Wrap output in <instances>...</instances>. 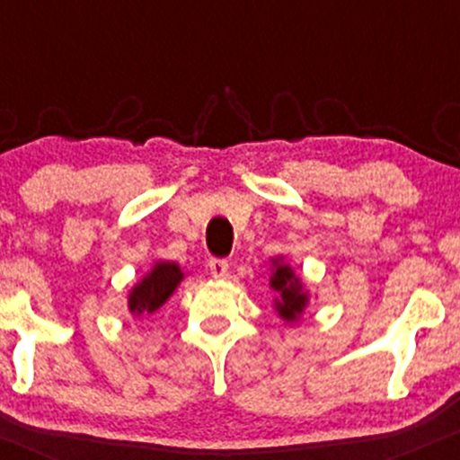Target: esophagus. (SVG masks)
<instances>
[{"mask_svg": "<svg viewBox=\"0 0 460 460\" xmlns=\"http://www.w3.org/2000/svg\"><path fill=\"white\" fill-rule=\"evenodd\" d=\"M208 266H209V272H212L214 279H223L226 270H229V261L220 260V257H212Z\"/></svg>", "mask_w": 460, "mask_h": 460, "instance_id": "esophagus-1", "label": "esophagus"}]
</instances>
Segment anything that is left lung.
I'll use <instances>...</instances> for the list:
<instances>
[{
    "mask_svg": "<svg viewBox=\"0 0 460 460\" xmlns=\"http://www.w3.org/2000/svg\"><path fill=\"white\" fill-rule=\"evenodd\" d=\"M270 285L272 289L281 294V300L277 303L279 315L283 320H296L307 305V294L303 292V285L294 277L289 266H279L277 263V272L272 274Z\"/></svg>",
    "mask_w": 460,
    "mask_h": 460,
    "instance_id": "1",
    "label": "left lung"
}]
</instances>
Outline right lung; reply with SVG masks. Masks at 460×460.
I'll return each mask as SVG.
<instances>
[{"label":"right lung","instance_id":"1","mask_svg":"<svg viewBox=\"0 0 460 460\" xmlns=\"http://www.w3.org/2000/svg\"><path fill=\"white\" fill-rule=\"evenodd\" d=\"M183 274L177 263H155L151 274H146L142 281L136 285L134 292L129 294L131 314H153L166 303L168 296L175 292L177 283L181 281Z\"/></svg>","mask_w":460,"mask_h":460}]
</instances>
